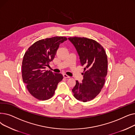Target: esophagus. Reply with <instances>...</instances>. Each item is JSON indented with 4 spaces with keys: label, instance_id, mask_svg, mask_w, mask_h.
<instances>
[{
    "label": "esophagus",
    "instance_id": "1",
    "mask_svg": "<svg viewBox=\"0 0 135 135\" xmlns=\"http://www.w3.org/2000/svg\"><path fill=\"white\" fill-rule=\"evenodd\" d=\"M63 75V77L65 78H70L69 76L67 75L66 74H64Z\"/></svg>",
    "mask_w": 135,
    "mask_h": 135
}]
</instances>
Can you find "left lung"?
<instances>
[{"label": "left lung", "instance_id": "left-lung-1", "mask_svg": "<svg viewBox=\"0 0 135 135\" xmlns=\"http://www.w3.org/2000/svg\"><path fill=\"white\" fill-rule=\"evenodd\" d=\"M79 54L80 65L85 67L82 83L76 81L72 89L76 100L83 102L94 99L101 91L107 74V56L96 40L84 37H69Z\"/></svg>", "mask_w": 135, "mask_h": 135}]
</instances>
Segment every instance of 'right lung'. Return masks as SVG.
<instances>
[{"instance_id":"1","label":"right lung","mask_w":135,"mask_h":135,"mask_svg":"<svg viewBox=\"0 0 135 135\" xmlns=\"http://www.w3.org/2000/svg\"><path fill=\"white\" fill-rule=\"evenodd\" d=\"M65 37H54L36 41L25 52L22 64V76L29 93L39 100L51 98L59 82L61 74L46 70L61 43L67 40Z\"/></svg>"}]
</instances>
